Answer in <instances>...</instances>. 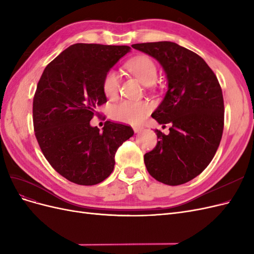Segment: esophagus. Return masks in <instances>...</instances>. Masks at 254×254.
<instances>
[{
  "label": "esophagus",
  "mask_w": 254,
  "mask_h": 254,
  "mask_svg": "<svg viewBox=\"0 0 254 254\" xmlns=\"http://www.w3.org/2000/svg\"><path fill=\"white\" fill-rule=\"evenodd\" d=\"M142 129H143V127H141V126H133V131L136 133L140 132Z\"/></svg>",
  "instance_id": "34e87169"
}]
</instances>
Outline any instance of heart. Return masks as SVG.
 Segmentation results:
<instances>
[{
	"instance_id": "heart-1",
	"label": "heart",
	"mask_w": 254,
	"mask_h": 254,
	"mask_svg": "<svg viewBox=\"0 0 254 254\" xmlns=\"http://www.w3.org/2000/svg\"><path fill=\"white\" fill-rule=\"evenodd\" d=\"M127 70L141 80L145 86H151L158 77V68L150 57L136 56L126 64ZM103 91L108 98H115L120 91V75L117 71L109 70L104 76ZM152 110V105L146 101H123L111 109V117L118 122L127 124H140Z\"/></svg>"
}]
</instances>
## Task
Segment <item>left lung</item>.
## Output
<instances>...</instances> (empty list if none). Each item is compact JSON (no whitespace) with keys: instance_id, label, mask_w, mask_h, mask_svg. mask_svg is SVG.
I'll return each mask as SVG.
<instances>
[{"instance_id":"8db88e82","label":"left lung","mask_w":254,"mask_h":254,"mask_svg":"<svg viewBox=\"0 0 254 254\" xmlns=\"http://www.w3.org/2000/svg\"><path fill=\"white\" fill-rule=\"evenodd\" d=\"M163 66L168 90L151 114L170 133L156 129V147L144 155L148 173L159 182L179 186L194 179L210 164L219 146L225 122L222 91L205 61L175 42L132 44Z\"/></svg>"}]
</instances>
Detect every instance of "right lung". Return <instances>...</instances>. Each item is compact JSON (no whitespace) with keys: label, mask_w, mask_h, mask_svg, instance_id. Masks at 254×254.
Masks as SVG:
<instances>
[{"label":"right lung","mask_w":254,"mask_h":254,"mask_svg":"<svg viewBox=\"0 0 254 254\" xmlns=\"http://www.w3.org/2000/svg\"><path fill=\"white\" fill-rule=\"evenodd\" d=\"M130 51L127 45L76 43L47 65L33 102L35 135L51 166L68 181L94 186L108 178L115 152L133 135L130 126L110 121L103 132L91 127L107 103L105 74Z\"/></svg>","instance_id":"add662e5"}]
</instances>
